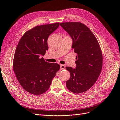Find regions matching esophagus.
<instances>
[{"mask_svg": "<svg viewBox=\"0 0 120 120\" xmlns=\"http://www.w3.org/2000/svg\"><path fill=\"white\" fill-rule=\"evenodd\" d=\"M65 66L64 65H60V70H65Z\"/></svg>", "mask_w": 120, "mask_h": 120, "instance_id": "obj_1", "label": "esophagus"}]
</instances>
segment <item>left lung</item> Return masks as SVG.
Returning <instances> with one entry per match:
<instances>
[{"label":"left lung","instance_id":"left-lung-1","mask_svg":"<svg viewBox=\"0 0 120 120\" xmlns=\"http://www.w3.org/2000/svg\"><path fill=\"white\" fill-rule=\"evenodd\" d=\"M71 37V48L77 54L75 68L67 67L71 77L66 86L71 92L79 94L84 92L93 86L101 71L102 56L101 49L94 34L81 22L60 23Z\"/></svg>","mask_w":120,"mask_h":120}]
</instances>
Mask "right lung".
I'll use <instances>...</instances> for the list:
<instances>
[{
	"mask_svg": "<svg viewBox=\"0 0 120 120\" xmlns=\"http://www.w3.org/2000/svg\"><path fill=\"white\" fill-rule=\"evenodd\" d=\"M59 23L37 26L27 31L19 40L15 49L13 70L23 89L33 95L47 91L56 73L57 63L45 62L43 57L48 50V39Z\"/></svg>",
	"mask_w": 120,
	"mask_h": 120,
	"instance_id": "right-lung-1",
	"label": "right lung"
}]
</instances>
